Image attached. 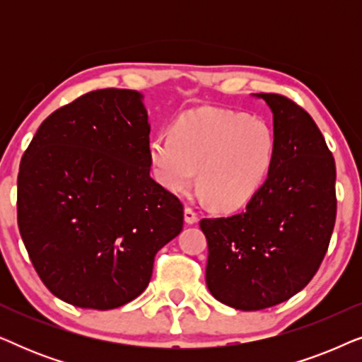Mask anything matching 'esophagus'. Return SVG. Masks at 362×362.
<instances>
[{
  "label": "esophagus",
  "instance_id": "1",
  "mask_svg": "<svg viewBox=\"0 0 362 362\" xmlns=\"http://www.w3.org/2000/svg\"><path fill=\"white\" fill-rule=\"evenodd\" d=\"M185 221L186 224H196L197 222V214L191 207H185Z\"/></svg>",
  "mask_w": 362,
  "mask_h": 362
}]
</instances>
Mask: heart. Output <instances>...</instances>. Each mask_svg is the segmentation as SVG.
Listing matches in <instances>:
<instances>
[{"mask_svg": "<svg viewBox=\"0 0 362 362\" xmlns=\"http://www.w3.org/2000/svg\"><path fill=\"white\" fill-rule=\"evenodd\" d=\"M148 155L165 189L175 194L189 191L197 175L199 192L212 207L235 211L269 177L275 136L262 118L204 107L181 115L171 133L153 138Z\"/></svg>", "mask_w": 362, "mask_h": 362, "instance_id": "b5f03b06", "label": "heart"}]
</instances>
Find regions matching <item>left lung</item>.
Masks as SVG:
<instances>
[{"mask_svg": "<svg viewBox=\"0 0 362 362\" xmlns=\"http://www.w3.org/2000/svg\"><path fill=\"white\" fill-rule=\"evenodd\" d=\"M274 115L270 175L242 212L202 219L206 284L235 310L279 305L303 290L328 250L336 219V166L308 113L276 93H252Z\"/></svg>", "mask_w": 362, "mask_h": 362, "instance_id": "left-lung-1", "label": "left lung"}]
</instances>
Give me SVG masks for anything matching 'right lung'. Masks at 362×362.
I'll return each instance as SVG.
<instances>
[{"instance_id":"add662e5","label":"right lung","mask_w":362,"mask_h":362,"mask_svg":"<svg viewBox=\"0 0 362 362\" xmlns=\"http://www.w3.org/2000/svg\"><path fill=\"white\" fill-rule=\"evenodd\" d=\"M143 95L103 88L41 123L18 175V226L37 275L78 308L112 310L150 284L182 204L150 176Z\"/></svg>"}]
</instances>
